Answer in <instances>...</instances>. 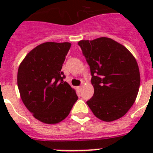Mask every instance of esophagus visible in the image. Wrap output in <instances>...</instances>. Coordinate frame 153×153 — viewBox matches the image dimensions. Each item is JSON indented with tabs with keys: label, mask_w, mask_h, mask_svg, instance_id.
Here are the masks:
<instances>
[{
	"label": "esophagus",
	"mask_w": 153,
	"mask_h": 153,
	"mask_svg": "<svg viewBox=\"0 0 153 153\" xmlns=\"http://www.w3.org/2000/svg\"><path fill=\"white\" fill-rule=\"evenodd\" d=\"M78 90H79V91H81V90H82V86H79V87H78Z\"/></svg>",
	"instance_id": "esophagus-1"
}]
</instances>
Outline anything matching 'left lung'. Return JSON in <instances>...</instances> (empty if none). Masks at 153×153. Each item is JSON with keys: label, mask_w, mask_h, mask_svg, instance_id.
Masks as SVG:
<instances>
[{"label": "left lung", "mask_w": 153, "mask_h": 153, "mask_svg": "<svg viewBox=\"0 0 153 153\" xmlns=\"http://www.w3.org/2000/svg\"><path fill=\"white\" fill-rule=\"evenodd\" d=\"M78 44L91 68L94 89L93 97L86 102L88 106L102 121L121 118L133 105L140 87L137 60L126 47L110 38Z\"/></svg>", "instance_id": "1"}]
</instances>
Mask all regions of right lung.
<instances>
[{"label": "right lung", "mask_w": 153, "mask_h": 153, "mask_svg": "<svg viewBox=\"0 0 153 153\" xmlns=\"http://www.w3.org/2000/svg\"><path fill=\"white\" fill-rule=\"evenodd\" d=\"M71 44L47 42L36 47L20 63L17 85L20 98L34 117L46 124L64 120L78 96L63 81L61 71Z\"/></svg>", "instance_id": "right-lung-1"}]
</instances>
